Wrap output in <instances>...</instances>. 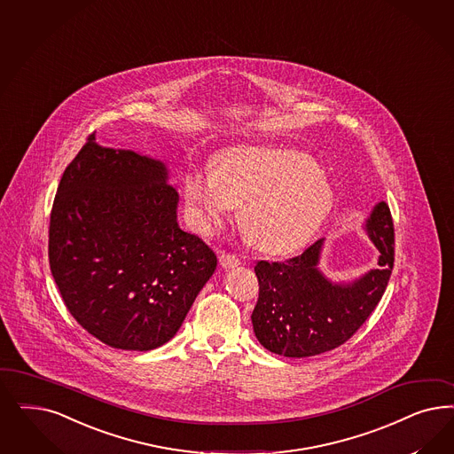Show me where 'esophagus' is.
<instances>
[{"label": "esophagus", "mask_w": 454, "mask_h": 454, "mask_svg": "<svg viewBox=\"0 0 454 454\" xmlns=\"http://www.w3.org/2000/svg\"><path fill=\"white\" fill-rule=\"evenodd\" d=\"M220 265L223 267V269H234L237 265H240V259L234 255V254H222L220 255Z\"/></svg>", "instance_id": "obj_1"}]
</instances>
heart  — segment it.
I'll use <instances>...</instances> for the list:
<instances>
[{
  "label": "heart",
  "instance_id": "obj_1",
  "mask_svg": "<svg viewBox=\"0 0 454 454\" xmlns=\"http://www.w3.org/2000/svg\"><path fill=\"white\" fill-rule=\"evenodd\" d=\"M182 191L200 234H214L240 205L242 231L267 254L302 247L334 200L329 176L309 155L272 146L231 148L214 170H187Z\"/></svg>",
  "mask_w": 454,
  "mask_h": 454
}]
</instances>
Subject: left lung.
Returning a JSON list of instances; mask_svg holds the SVG:
<instances>
[{"instance_id": "8db88e82", "label": "left lung", "mask_w": 454, "mask_h": 454, "mask_svg": "<svg viewBox=\"0 0 454 454\" xmlns=\"http://www.w3.org/2000/svg\"><path fill=\"white\" fill-rule=\"evenodd\" d=\"M364 231L380 250V267L348 282L319 269L324 239L286 262H257L259 301L250 319L265 349L286 357L317 356L344 344L366 322L395 263V229L384 200L372 207Z\"/></svg>"}]
</instances>
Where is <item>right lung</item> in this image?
Returning <instances> with one entry per match:
<instances>
[{"label": "right lung", "instance_id": "add662e5", "mask_svg": "<svg viewBox=\"0 0 454 454\" xmlns=\"http://www.w3.org/2000/svg\"><path fill=\"white\" fill-rule=\"evenodd\" d=\"M163 161L98 145L95 135L59 180L48 257L76 322L103 344L150 351L176 336L217 267L176 222Z\"/></svg>", "mask_w": 454, "mask_h": 454}]
</instances>
